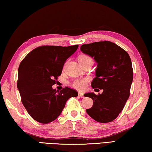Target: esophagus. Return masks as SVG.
Segmentation results:
<instances>
[{
    "label": "esophagus",
    "mask_w": 152,
    "mask_h": 152,
    "mask_svg": "<svg viewBox=\"0 0 152 152\" xmlns=\"http://www.w3.org/2000/svg\"><path fill=\"white\" fill-rule=\"evenodd\" d=\"M79 96L81 97V98H83V94L82 92H79Z\"/></svg>",
    "instance_id": "1"
}]
</instances>
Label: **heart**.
I'll return each mask as SVG.
<instances>
[{
    "instance_id": "1",
    "label": "heart",
    "mask_w": 152,
    "mask_h": 152,
    "mask_svg": "<svg viewBox=\"0 0 152 152\" xmlns=\"http://www.w3.org/2000/svg\"><path fill=\"white\" fill-rule=\"evenodd\" d=\"M79 61L80 63H83V62L88 61H93V60L90 56L83 54V55H81L79 57ZM89 81V79L88 78L76 79H75L73 81V83H72V86H73L75 89H77V90L83 91L84 89L86 88L87 84H88Z\"/></svg>"
}]
</instances>
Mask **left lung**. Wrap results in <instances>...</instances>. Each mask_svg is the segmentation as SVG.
I'll return each instance as SVG.
<instances>
[{
	"label": "left lung",
	"instance_id": "left-lung-1",
	"mask_svg": "<svg viewBox=\"0 0 152 152\" xmlns=\"http://www.w3.org/2000/svg\"><path fill=\"white\" fill-rule=\"evenodd\" d=\"M80 50L98 63L91 87L103 89L102 94L98 95H84L94 101L93 106L86 110L87 113L98 123H110L123 110L130 96L133 78L130 56L125 50L110 41L83 44Z\"/></svg>",
	"mask_w": 152,
	"mask_h": 152
}]
</instances>
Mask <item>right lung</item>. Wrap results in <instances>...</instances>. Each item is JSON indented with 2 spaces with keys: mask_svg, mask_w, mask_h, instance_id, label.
<instances>
[{
  "mask_svg": "<svg viewBox=\"0 0 152 152\" xmlns=\"http://www.w3.org/2000/svg\"><path fill=\"white\" fill-rule=\"evenodd\" d=\"M78 46H39L22 60L17 88L22 104L35 121L42 124L53 122L61 114L68 99L78 96L77 91L68 87L59 91L52 87L61 75L66 59Z\"/></svg>",
  "mask_w": 152,
  "mask_h": 152,
  "instance_id": "obj_1",
  "label": "right lung"
}]
</instances>
